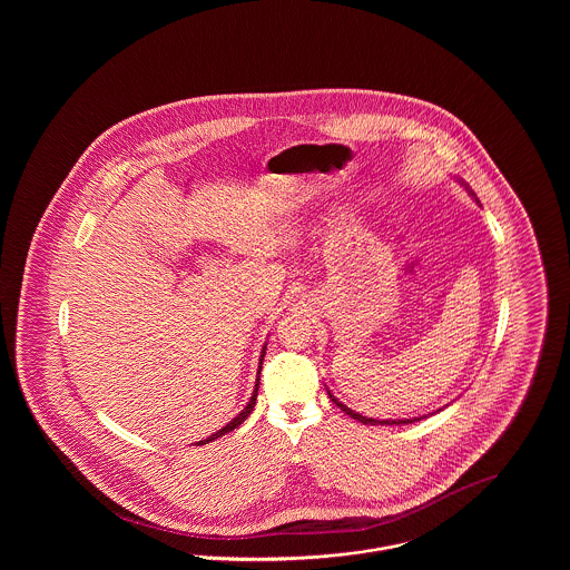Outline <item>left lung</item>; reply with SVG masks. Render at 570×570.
<instances>
[{
    "mask_svg": "<svg viewBox=\"0 0 570 570\" xmlns=\"http://www.w3.org/2000/svg\"><path fill=\"white\" fill-rule=\"evenodd\" d=\"M461 186H465V190L470 191V196H474V200L479 203V198H476V194L468 188V184H463V179H460ZM481 205V203H479ZM326 393H328V397H331V402L335 404V406L340 407V410H344L348 416H353L356 419L358 423H363V425H406V423H414V421H421L423 416H414V419H386V421H379V419H367V416H363V414H358V412H354L351 407L346 406V404H342L328 389H326ZM442 410V407H440ZM438 412V410H435ZM434 414V412H432Z\"/></svg>",
    "mask_w": 570,
    "mask_h": 570,
    "instance_id": "1",
    "label": "left lung"
}]
</instances>
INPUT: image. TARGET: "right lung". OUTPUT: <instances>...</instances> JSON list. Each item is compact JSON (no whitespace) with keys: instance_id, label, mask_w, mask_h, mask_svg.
Returning a JSON list of instances; mask_svg holds the SVG:
<instances>
[{"instance_id":"right-lung-1","label":"right lung","mask_w":570,"mask_h":570,"mask_svg":"<svg viewBox=\"0 0 570 570\" xmlns=\"http://www.w3.org/2000/svg\"><path fill=\"white\" fill-rule=\"evenodd\" d=\"M265 351H267V344L263 346V353H261V363H258V376H256V384H254V393H252V397H249V402L245 404L244 410L230 421V423H226L222 430H217L216 434L209 435L207 440H200L198 444H207V442H212V440H216L219 435L228 434V432H233V430H237L242 423H244L245 419L249 416V412L254 410V404H256V395H258V384H261V370H263V358H265Z\"/></svg>"}]
</instances>
